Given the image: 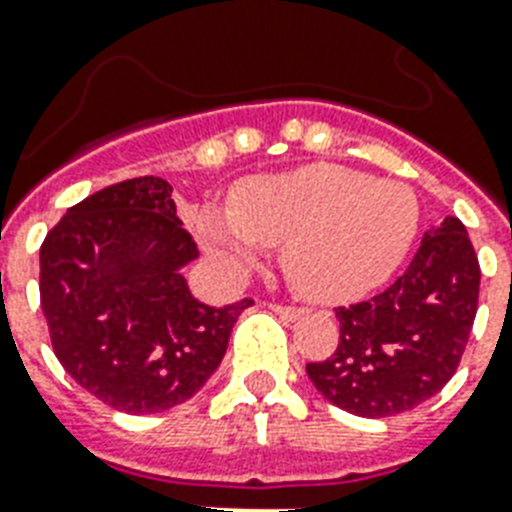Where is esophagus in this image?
<instances>
[{
    "mask_svg": "<svg viewBox=\"0 0 512 512\" xmlns=\"http://www.w3.org/2000/svg\"><path fill=\"white\" fill-rule=\"evenodd\" d=\"M271 311L273 313H279L281 319H287V321H297V319H303V308H295V305H271Z\"/></svg>",
    "mask_w": 512,
    "mask_h": 512,
    "instance_id": "34e87169",
    "label": "esophagus"
}]
</instances>
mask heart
Segmentation results:
<instances>
[{
    "label": "heart",
    "instance_id": "obj_1",
    "mask_svg": "<svg viewBox=\"0 0 512 512\" xmlns=\"http://www.w3.org/2000/svg\"><path fill=\"white\" fill-rule=\"evenodd\" d=\"M420 228L412 188L337 164H313L239 185L233 204L196 209V239L225 279H244L273 247L308 300L345 303L390 279Z\"/></svg>",
    "mask_w": 512,
    "mask_h": 512
}]
</instances>
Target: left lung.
I'll return each instance as SVG.
<instances>
[{
    "mask_svg": "<svg viewBox=\"0 0 512 512\" xmlns=\"http://www.w3.org/2000/svg\"><path fill=\"white\" fill-rule=\"evenodd\" d=\"M481 268L457 217L425 233L404 276L382 295L337 308L340 342L308 380L358 417H393L436 396L460 366L478 308Z\"/></svg>",
    "mask_w": 512,
    "mask_h": 512,
    "instance_id": "8db88e82",
    "label": "left lung"
}]
</instances>
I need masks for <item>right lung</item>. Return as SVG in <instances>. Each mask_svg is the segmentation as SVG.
<instances>
[{
	"label": "right lung",
	"instance_id": "right-lung-1",
	"mask_svg": "<svg viewBox=\"0 0 512 512\" xmlns=\"http://www.w3.org/2000/svg\"><path fill=\"white\" fill-rule=\"evenodd\" d=\"M199 257L172 185L132 177L68 209L39 249V295L55 356L124 414H159L199 393L252 300L215 305L183 276Z\"/></svg>",
	"mask_w": 512,
	"mask_h": 512
}]
</instances>
